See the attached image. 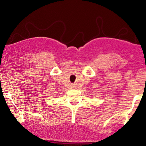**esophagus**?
<instances>
[{
    "label": "esophagus",
    "instance_id": "1",
    "mask_svg": "<svg viewBox=\"0 0 146 146\" xmlns=\"http://www.w3.org/2000/svg\"><path fill=\"white\" fill-rule=\"evenodd\" d=\"M73 86H74V85H73Z\"/></svg>",
    "mask_w": 146,
    "mask_h": 146
}]
</instances>
